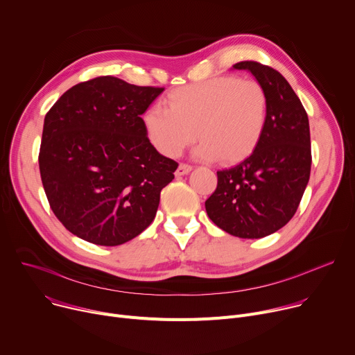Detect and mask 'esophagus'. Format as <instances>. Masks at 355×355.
<instances>
[{
    "instance_id": "obj_1",
    "label": "esophagus",
    "mask_w": 355,
    "mask_h": 355,
    "mask_svg": "<svg viewBox=\"0 0 355 355\" xmlns=\"http://www.w3.org/2000/svg\"><path fill=\"white\" fill-rule=\"evenodd\" d=\"M191 170H193L191 165H188V164H180V165H178V168H177V171H175V175H177V177L187 175V174L190 173Z\"/></svg>"
}]
</instances>
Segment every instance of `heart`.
<instances>
[{
  "label": "heart",
  "mask_w": 355,
  "mask_h": 355,
  "mask_svg": "<svg viewBox=\"0 0 355 355\" xmlns=\"http://www.w3.org/2000/svg\"><path fill=\"white\" fill-rule=\"evenodd\" d=\"M268 120V98L255 80L216 77L181 87L167 98V108L150 107L143 124L151 144L165 157H178L201 138L196 157L239 162L261 141Z\"/></svg>",
  "instance_id": "heart-1"
}]
</instances>
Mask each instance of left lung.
I'll list each match as a JSON object with an SVG mask.
<instances>
[{"mask_svg":"<svg viewBox=\"0 0 355 355\" xmlns=\"http://www.w3.org/2000/svg\"><path fill=\"white\" fill-rule=\"evenodd\" d=\"M268 98V120L255 151L232 168L217 171V190L205 201L209 220L240 239H263L295 214L311 171L310 124L297 94L278 71L241 61Z\"/></svg>","mask_w":355,"mask_h":355,"instance_id":"1","label":"left lung"}]
</instances>
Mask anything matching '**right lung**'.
I'll list each match as a JSON object with an SVG mask.
<instances>
[{
    "mask_svg": "<svg viewBox=\"0 0 355 355\" xmlns=\"http://www.w3.org/2000/svg\"><path fill=\"white\" fill-rule=\"evenodd\" d=\"M162 91L105 76L69 88L46 112L38 157L44 191L81 240L120 245L155 218L178 164L154 148L141 115Z\"/></svg>",
    "mask_w": 355,
    "mask_h": 355,
    "instance_id": "add662e5",
    "label": "right lung"
}]
</instances>
